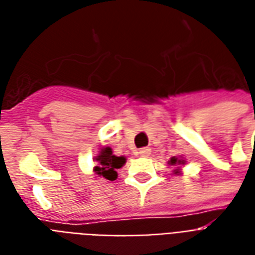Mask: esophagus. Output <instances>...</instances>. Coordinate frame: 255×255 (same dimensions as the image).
<instances>
[{
  "instance_id": "34e87169",
  "label": "esophagus",
  "mask_w": 255,
  "mask_h": 255,
  "mask_svg": "<svg viewBox=\"0 0 255 255\" xmlns=\"http://www.w3.org/2000/svg\"><path fill=\"white\" fill-rule=\"evenodd\" d=\"M140 156H149L150 155V149L149 148H142V149H140L138 152H137Z\"/></svg>"
}]
</instances>
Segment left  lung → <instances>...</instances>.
<instances>
[{
	"label": "left lung",
	"instance_id": "obj_1",
	"mask_svg": "<svg viewBox=\"0 0 255 255\" xmlns=\"http://www.w3.org/2000/svg\"><path fill=\"white\" fill-rule=\"evenodd\" d=\"M168 163H170L171 166H181V164H185V160L181 159V157H175L174 156V157H171Z\"/></svg>",
	"mask_w": 255,
	"mask_h": 255
}]
</instances>
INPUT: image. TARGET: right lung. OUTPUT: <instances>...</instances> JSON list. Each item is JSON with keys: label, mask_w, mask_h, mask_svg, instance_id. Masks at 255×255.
I'll use <instances>...</instances> for the list:
<instances>
[{"label": "right lung", "mask_w": 255, "mask_h": 255, "mask_svg": "<svg viewBox=\"0 0 255 255\" xmlns=\"http://www.w3.org/2000/svg\"><path fill=\"white\" fill-rule=\"evenodd\" d=\"M95 161H96V166H95L94 171L96 175L109 179V181H115L118 176L117 170L125 164L126 157L125 156H115L110 146H103L99 150L98 156H95Z\"/></svg>", "instance_id": "right-lung-1"}]
</instances>
